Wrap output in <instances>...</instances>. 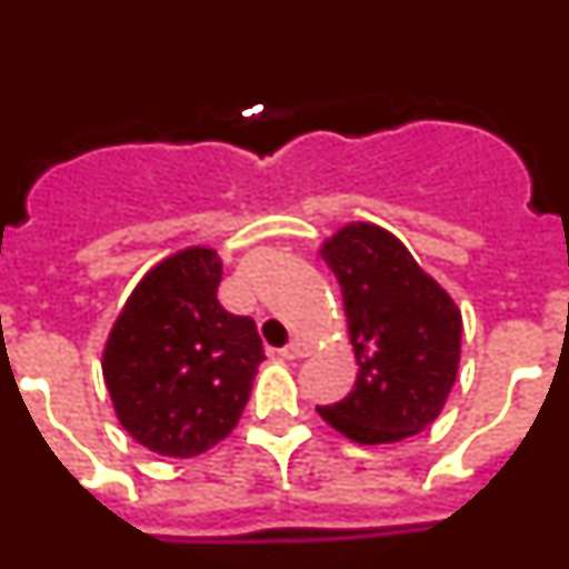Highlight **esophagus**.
<instances>
[{"instance_id": "1", "label": "esophagus", "mask_w": 569, "mask_h": 569, "mask_svg": "<svg viewBox=\"0 0 569 569\" xmlns=\"http://www.w3.org/2000/svg\"><path fill=\"white\" fill-rule=\"evenodd\" d=\"M308 353H310V347L305 345V341H299V339H293L288 347H281V350H279V356H281V359H284V361L305 359V356H308Z\"/></svg>"}]
</instances>
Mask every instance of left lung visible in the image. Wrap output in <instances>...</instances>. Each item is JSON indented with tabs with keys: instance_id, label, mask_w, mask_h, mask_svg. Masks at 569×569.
Segmentation results:
<instances>
[{
	"instance_id": "left-lung-1",
	"label": "left lung",
	"mask_w": 569,
	"mask_h": 569,
	"mask_svg": "<svg viewBox=\"0 0 569 569\" xmlns=\"http://www.w3.org/2000/svg\"><path fill=\"white\" fill-rule=\"evenodd\" d=\"M321 259L339 279L359 376L345 399L316 410L359 445L421 433L441 413L459 373L456 301L376 224L341 228L321 244Z\"/></svg>"
}]
</instances>
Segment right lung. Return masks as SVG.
<instances>
[{
    "instance_id": "add662e5",
    "label": "right lung",
    "mask_w": 569,
    "mask_h": 569,
    "mask_svg": "<svg viewBox=\"0 0 569 569\" xmlns=\"http://www.w3.org/2000/svg\"><path fill=\"white\" fill-rule=\"evenodd\" d=\"M210 248L168 256L136 284L102 353L116 419L159 456L190 459L239 425L264 350L250 316L219 305Z\"/></svg>"
}]
</instances>
